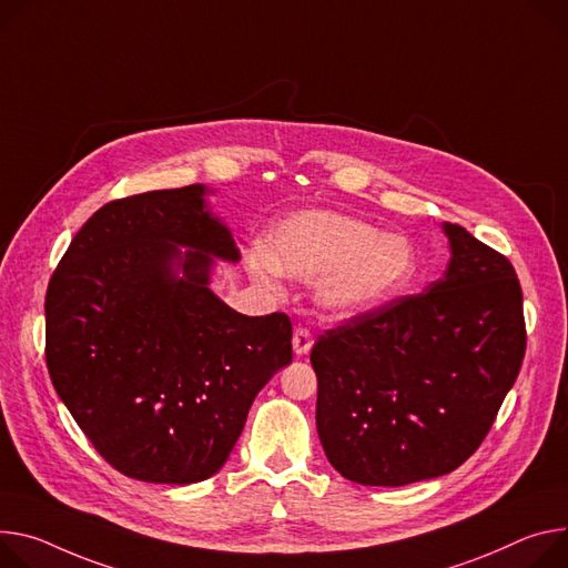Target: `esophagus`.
<instances>
[{
  "label": "esophagus",
  "mask_w": 568,
  "mask_h": 568,
  "mask_svg": "<svg viewBox=\"0 0 568 568\" xmlns=\"http://www.w3.org/2000/svg\"><path fill=\"white\" fill-rule=\"evenodd\" d=\"M292 346H294V353H296V355H305L307 351H311V348H313V333H311V328L298 326V328L294 331Z\"/></svg>",
  "instance_id": "34e87169"
}]
</instances>
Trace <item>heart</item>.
<instances>
[{"label":"heart","mask_w":568,"mask_h":568,"mask_svg":"<svg viewBox=\"0 0 568 568\" xmlns=\"http://www.w3.org/2000/svg\"><path fill=\"white\" fill-rule=\"evenodd\" d=\"M255 278L272 270L320 281V298L337 315H359L400 294L417 274V248L400 233L335 211H303L272 233L267 255L248 263Z\"/></svg>","instance_id":"heart-1"}]
</instances>
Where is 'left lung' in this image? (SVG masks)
Listing matches in <instances>:
<instances>
[{
    "mask_svg": "<svg viewBox=\"0 0 568 568\" xmlns=\"http://www.w3.org/2000/svg\"><path fill=\"white\" fill-rule=\"evenodd\" d=\"M450 263L317 337V433L348 480L400 487L455 471L487 437L526 355L524 292L511 263L444 224Z\"/></svg>",
    "mask_w": 568,
    "mask_h": 568,
    "instance_id": "left-lung-1",
    "label": "left lung"
}]
</instances>
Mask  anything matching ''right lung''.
I'll return each instance as SVG.
<instances>
[{"label":"right lung","instance_id":"1","mask_svg":"<svg viewBox=\"0 0 568 568\" xmlns=\"http://www.w3.org/2000/svg\"><path fill=\"white\" fill-rule=\"evenodd\" d=\"M203 192L153 190L101 205L44 296L54 389L94 450L142 483L217 474L255 394L292 363L285 313L246 317L209 290L213 255L235 263L240 251ZM176 243L193 248L181 254Z\"/></svg>","mask_w":568,"mask_h":568}]
</instances>
